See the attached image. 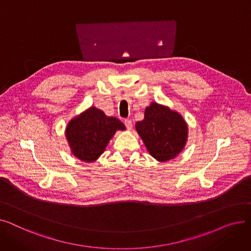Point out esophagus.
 Returning <instances> with one entry per match:
<instances>
[{
  "instance_id": "34e87169",
  "label": "esophagus",
  "mask_w": 251,
  "mask_h": 251,
  "mask_svg": "<svg viewBox=\"0 0 251 251\" xmlns=\"http://www.w3.org/2000/svg\"><path fill=\"white\" fill-rule=\"evenodd\" d=\"M124 124H125V126L127 127L128 130L132 129V122H131L130 120H125V121H124Z\"/></svg>"
}]
</instances>
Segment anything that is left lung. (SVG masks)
<instances>
[{"instance_id":"1","label":"left lung","mask_w":251,"mask_h":251,"mask_svg":"<svg viewBox=\"0 0 251 251\" xmlns=\"http://www.w3.org/2000/svg\"><path fill=\"white\" fill-rule=\"evenodd\" d=\"M135 129L150 154L162 163L175 159L188 138V126L182 115L155 101L147 107Z\"/></svg>"}]
</instances>
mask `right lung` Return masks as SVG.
I'll use <instances>...</instances> for the list:
<instances>
[{
  "label": "right lung",
  "mask_w": 251,
  "mask_h": 251,
  "mask_svg": "<svg viewBox=\"0 0 251 251\" xmlns=\"http://www.w3.org/2000/svg\"><path fill=\"white\" fill-rule=\"evenodd\" d=\"M125 125L116 117H109L101 110L90 107L74 117L66 126L65 135L72 154L82 162H96L109 141Z\"/></svg>",
  "instance_id": "obj_1"
}]
</instances>
